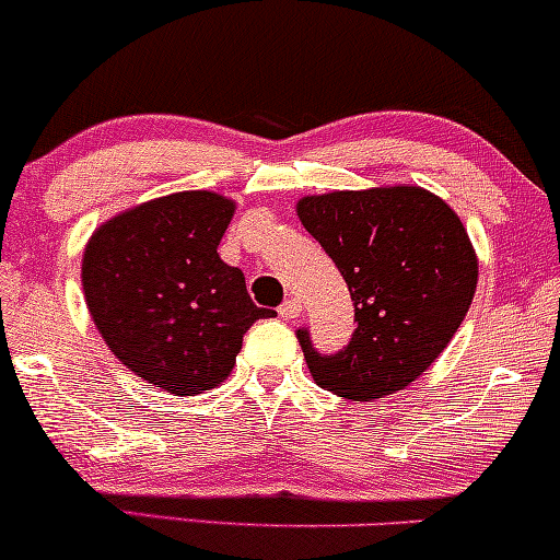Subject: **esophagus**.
<instances>
[{"label": "esophagus", "instance_id": "obj_1", "mask_svg": "<svg viewBox=\"0 0 560 560\" xmlns=\"http://www.w3.org/2000/svg\"><path fill=\"white\" fill-rule=\"evenodd\" d=\"M300 313H302V302L298 298H289V300L281 302V307H279V316L281 318L292 320V318H298Z\"/></svg>", "mask_w": 560, "mask_h": 560}]
</instances>
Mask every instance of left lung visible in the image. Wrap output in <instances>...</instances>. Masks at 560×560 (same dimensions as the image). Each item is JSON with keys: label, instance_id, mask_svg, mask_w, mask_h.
Returning <instances> with one entry per match:
<instances>
[{"label": "left lung", "instance_id": "8db88e82", "mask_svg": "<svg viewBox=\"0 0 560 560\" xmlns=\"http://www.w3.org/2000/svg\"><path fill=\"white\" fill-rule=\"evenodd\" d=\"M298 215L342 273L358 329L337 355L298 331L311 374L347 400L371 402L432 365L477 292L479 262L464 223L421 186L302 197Z\"/></svg>", "mask_w": 560, "mask_h": 560}]
</instances>
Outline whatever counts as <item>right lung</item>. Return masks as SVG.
I'll use <instances>...</instances> for the list:
<instances>
[{
  "mask_svg": "<svg viewBox=\"0 0 560 560\" xmlns=\"http://www.w3.org/2000/svg\"><path fill=\"white\" fill-rule=\"evenodd\" d=\"M234 208L215 191H176L110 218L83 249V298L102 339L171 395L218 387L244 331L273 316L218 255Z\"/></svg>",
  "mask_w": 560,
  "mask_h": 560,
  "instance_id": "1",
  "label": "right lung"
}]
</instances>
